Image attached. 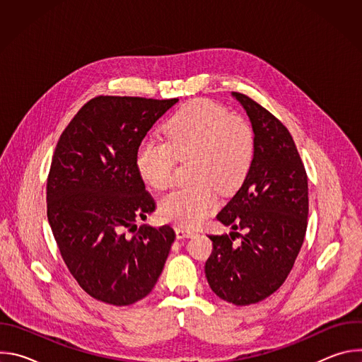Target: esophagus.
Wrapping results in <instances>:
<instances>
[{"label":"esophagus","mask_w":362,"mask_h":362,"mask_svg":"<svg viewBox=\"0 0 362 362\" xmlns=\"http://www.w3.org/2000/svg\"><path fill=\"white\" fill-rule=\"evenodd\" d=\"M197 232L194 229L190 228H185V226H177L176 228V236L177 239H185V238H192L193 235H196Z\"/></svg>","instance_id":"obj_1"}]
</instances>
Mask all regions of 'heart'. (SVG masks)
<instances>
[{
	"label": "heart",
	"mask_w": 362,
	"mask_h": 362,
	"mask_svg": "<svg viewBox=\"0 0 362 362\" xmlns=\"http://www.w3.org/2000/svg\"><path fill=\"white\" fill-rule=\"evenodd\" d=\"M165 141L143 140L136 153L139 176L151 187L165 189L177 159L192 158L194 183L179 186L160 199L165 219L182 225L202 223L218 203V189L238 187L255 156V133L249 122L211 100H193L176 110L163 127Z\"/></svg>",
	"instance_id": "b5f03b06"
}]
</instances>
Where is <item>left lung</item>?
<instances>
[{
	"instance_id": "obj_1",
	"label": "left lung",
	"mask_w": 362,
	"mask_h": 362,
	"mask_svg": "<svg viewBox=\"0 0 362 362\" xmlns=\"http://www.w3.org/2000/svg\"><path fill=\"white\" fill-rule=\"evenodd\" d=\"M232 95L252 123L255 156L242 186L216 216L233 230L208 235L214 250L204 274L221 299L245 306L278 291L295 264L308 225V177L288 129L250 97Z\"/></svg>"
}]
</instances>
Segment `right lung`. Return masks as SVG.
I'll list each match as a JSON object with an SVG mask.
<instances>
[{"label":"right lung","instance_id":"add662e5","mask_svg":"<svg viewBox=\"0 0 362 362\" xmlns=\"http://www.w3.org/2000/svg\"><path fill=\"white\" fill-rule=\"evenodd\" d=\"M177 101L98 95L60 136L47 179V218L70 274L97 300L132 305L163 271L176 235L169 225H136L156 209L136 153Z\"/></svg>","mask_w":362,"mask_h":362}]
</instances>
